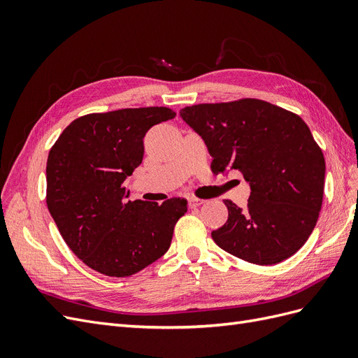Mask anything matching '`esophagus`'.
Wrapping results in <instances>:
<instances>
[{"label": "esophagus", "mask_w": 358, "mask_h": 358, "mask_svg": "<svg viewBox=\"0 0 358 358\" xmlns=\"http://www.w3.org/2000/svg\"><path fill=\"white\" fill-rule=\"evenodd\" d=\"M203 203H204V200H200V199H196V197L189 199V206H191V208H199V206H201Z\"/></svg>", "instance_id": "obj_1"}]
</instances>
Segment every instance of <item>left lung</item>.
Listing matches in <instances>:
<instances>
[{
    "instance_id": "8db88e82",
    "label": "left lung",
    "mask_w": 358,
    "mask_h": 358,
    "mask_svg": "<svg viewBox=\"0 0 358 358\" xmlns=\"http://www.w3.org/2000/svg\"><path fill=\"white\" fill-rule=\"evenodd\" d=\"M180 116L204 140L213 173L239 170L251 185L246 208L224 200L229 220L215 243L259 266L294 255L315 229L326 175L305 121L257 99L188 106Z\"/></svg>"
}]
</instances>
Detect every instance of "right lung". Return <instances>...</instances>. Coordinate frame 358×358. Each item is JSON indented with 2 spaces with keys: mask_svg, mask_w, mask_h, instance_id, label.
<instances>
[{
  "mask_svg": "<svg viewBox=\"0 0 358 358\" xmlns=\"http://www.w3.org/2000/svg\"><path fill=\"white\" fill-rule=\"evenodd\" d=\"M175 116L169 107L90 113L74 119L50 148L48 209L76 257L96 272L131 276L170 248L188 201H127L124 180L142 164L148 129Z\"/></svg>",
  "mask_w": 358,
  "mask_h": 358,
  "instance_id": "right-lung-1",
  "label": "right lung"
}]
</instances>
